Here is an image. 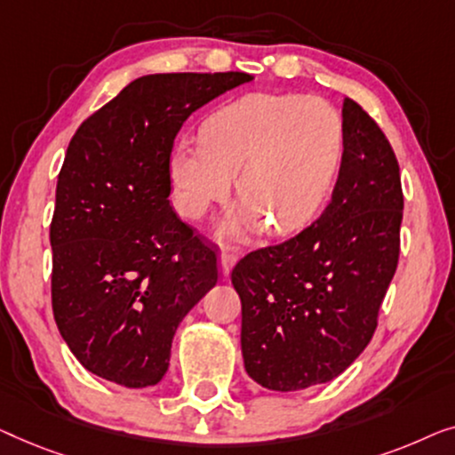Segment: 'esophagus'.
<instances>
[{"label": "esophagus", "instance_id": "esophagus-1", "mask_svg": "<svg viewBox=\"0 0 455 455\" xmlns=\"http://www.w3.org/2000/svg\"><path fill=\"white\" fill-rule=\"evenodd\" d=\"M235 251H236L235 247H228V245H227L225 249H222V253H220V258H219L220 272L225 274V276H227V274H228L230 270H233V266H235V261H236Z\"/></svg>", "mask_w": 455, "mask_h": 455}]
</instances>
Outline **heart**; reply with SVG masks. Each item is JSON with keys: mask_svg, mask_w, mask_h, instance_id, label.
<instances>
[{"mask_svg": "<svg viewBox=\"0 0 455 455\" xmlns=\"http://www.w3.org/2000/svg\"><path fill=\"white\" fill-rule=\"evenodd\" d=\"M202 142L179 140L169 177L179 212L204 219L230 185L243 204L222 230L243 236L261 227L291 233L323 206L344 152L340 113L317 97L251 92L210 113Z\"/></svg>", "mask_w": 455, "mask_h": 455, "instance_id": "1", "label": "heart"}]
</instances>
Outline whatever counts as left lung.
I'll list each match as a JSON object with an SVG mask.
<instances>
[{
  "label": "left lung",
  "instance_id": "8db88e82",
  "mask_svg": "<svg viewBox=\"0 0 455 455\" xmlns=\"http://www.w3.org/2000/svg\"><path fill=\"white\" fill-rule=\"evenodd\" d=\"M344 152L331 200L280 245L247 253L230 280L241 299L245 371L297 392L353 364L377 328L400 255V166L379 125L344 99Z\"/></svg>",
  "mask_w": 455,
  "mask_h": 455
}]
</instances>
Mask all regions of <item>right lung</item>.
I'll return each instance as SVG.
<instances>
[{"label":"right lung","instance_id":"add662e5","mask_svg":"<svg viewBox=\"0 0 455 455\" xmlns=\"http://www.w3.org/2000/svg\"><path fill=\"white\" fill-rule=\"evenodd\" d=\"M243 72L150 74L74 133L51 220V303L82 367L124 387L156 386L172 336L219 280L214 249L172 212L169 158L185 119Z\"/></svg>","mask_w":455,"mask_h":455}]
</instances>
